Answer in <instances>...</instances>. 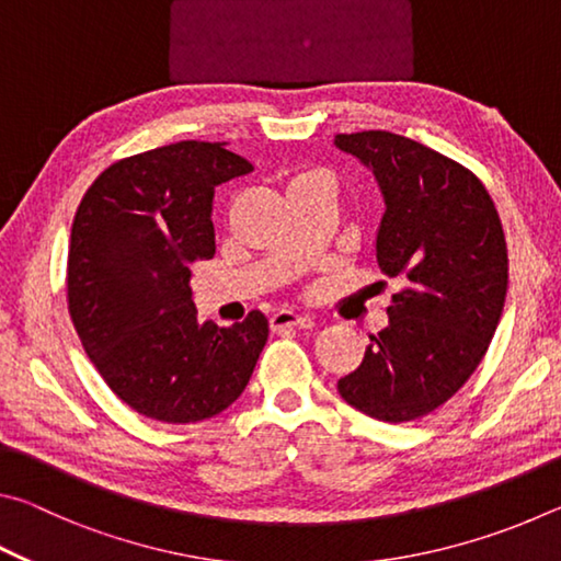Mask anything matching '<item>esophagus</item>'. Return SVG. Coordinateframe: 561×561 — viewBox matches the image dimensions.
<instances>
[{
    "label": "esophagus",
    "mask_w": 561,
    "mask_h": 561,
    "mask_svg": "<svg viewBox=\"0 0 561 561\" xmlns=\"http://www.w3.org/2000/svg\"><path fill=\"white\" fill-rule=\"evenodd\" d=\"M311 324H314V321H311L309 317L297 314V311H291V309H279V311H274L272 319H270V327H272V331H284V329H294V327H299V329H309Z\"/></svg>",
    "instance_id": "obj_1"
}]
</instances>
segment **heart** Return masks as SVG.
<instances>
[{"mask_svg": "<svg viewBox=\"0 0 561 561\" xmlns=\"http://www.w3.org/2000/svg\"><path fill=\"white\" fill-rule=\"evenodd\" d=\"M314 178H321V180H329L324 173H301V175H297V178H294L291 180V183H299V180H314ZM289 183V185H291Z\"/></svg>", "mask_w": 561, "mask_h": 561, "instance_id": "heart-1", "label": "heart"}]
</instances>
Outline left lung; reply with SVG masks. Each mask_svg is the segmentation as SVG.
<instances>
[{"label":"left lung","mask_w":561,"mask_h":561,"mask_svg":"<svg viewBox=\"0 0 561 561\" xmlns=\"http://www.w3.org/2000/svg\"><path fill=\"white\" fill-rule=\"evenodd\" d=\"M383 195L376 262L403 289L339 393L386 423L428 415L468 381L505 307L507 244L485 185L438 150L388 130L339 133Z\"/></svg>","instance_id":"obj_1"}]
</instances>
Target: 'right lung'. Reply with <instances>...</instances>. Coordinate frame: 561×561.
<instances>
[{
  "label": "right lung",
  "instance_id": "1",
  "mask_svg": "<svg viewBox=\"0 0 561 561\" xmlns=\"http://www.w3.org/2000/svg\"><path fill=\"white\" fill-rule=\"evenodd\" d=\"M250 170L225 144L180 140L103 170L76 210L66 267L76 334L111 391L153 421L222 413L267 344L262 311L201 324L190 289L193 262L215 254V187Z\"/></svg>",
  "mask_w": 561,
  "mask_h": 561
}]
</instances>
